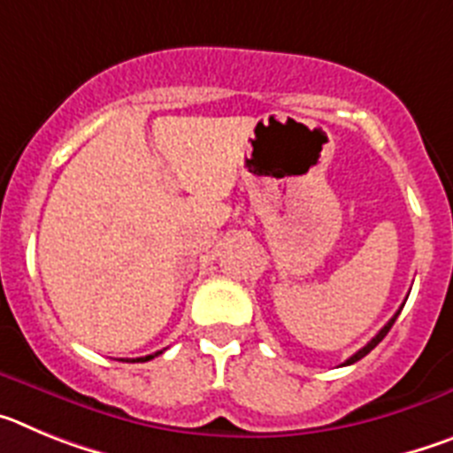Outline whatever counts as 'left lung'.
<instances>
[{"label":"left lung","mask_w":453,"mask_h":453,"mask_svg":"<svg viewBox=\"0 0 453 453\" xmlns=\"http://www.w3.org/2000/svg\"><path fill=\"white\" fill-rule=\"evenodd\" d=\"M399 313H402V308H399L397 313L392 315V318H390V322H388V324H386V326H383V329H381V331H379V334H376V335H374V338H372V340H370V342H367V345H365V347H363V349H358V351H356V354H354V356H351V358H347V361H345V363H342V365H351V363H356V361H361L363 356H367V354H370V351H372V349H374V347H376V345H379V342H381V340H383V338H386V335H388V331H390V329H392V324H395V319H397V315H399Z\"/></svg>","instance_id":"8db88e82"}]
</instances>
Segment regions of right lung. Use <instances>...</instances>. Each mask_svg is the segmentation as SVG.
Segmentation results:
<instances>
[{
	"mask_svg": "<svg viewBox=\"0 0 453 453\" xmlns=\"http://www.w3.org/2000/svg\"><path fill=\"white\" fill-rule=\"evenodd\" d=\"M158 354H163V351H156V354H150V356H142V358H134V363H135V361H140V363H145V361H151V358H154V356H158ZM127 361H129V358H127Z\"/></svg>",
	"mask_w": 453,
	"mask_h": 453,
	"instance_id": "obj_1",
	"label": "right lung"
}]
</instances>
